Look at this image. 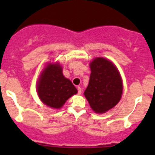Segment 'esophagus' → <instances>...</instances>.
Returning <instances> with one entry per match:
<instances>
[{
  "label": "esophagus",
  "mask_w": 155,
  "mask_h": 155,
  "mask_svg": "<svg viewBox=\"0 0 155 155\" xmlns=\"http://www.w3.org/2000/svg\"><path fill=\"white\" fill-rule=\"evenodd\" d=\"M77 90H78V94H81V93H82V88H81L79 86H78Z\"/></svg>",
  "instance_id": "1"
}]
</instances>
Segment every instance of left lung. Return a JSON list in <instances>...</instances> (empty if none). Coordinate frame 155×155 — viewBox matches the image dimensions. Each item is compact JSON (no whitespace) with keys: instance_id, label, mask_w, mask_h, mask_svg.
Returning <instances> with one entry per match:
<instances>
[{"instance_id":"1","label":"left lung","mask_w":155,"mask_h":155,"mask_svg":"<svg viewBox=\"0 0 155 155\" xmlns=\"http://www.w3.org/2000/svg\"><path fill=\"white\" fill-rule=\"evenodd\" d=\"M89 83L84 92L91 107L96 113H104L121 100L123 84L118 69L112 61L96 58L90 63Z\"/></svg>"}]
</instances>
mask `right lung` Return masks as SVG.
Listing matches in <instances>:
<instances>
[{
  "instance_id": "add662e5",
  "label": "right lung",
  "mask_w": 155,
  "mask_h": 155,
  "mask_svg": "<svg viewBox=\"0 0 155 155\" xmlns=\"http://www.w3.org/2000/svg\"><path fill=\"white\" fill-rule=\"evenodd\" d=\"M37 91L40 101L48 107L60 109L77 89L64 76L59 63L48 64L37 81Z\"/></svg>"
}]
</instances>
